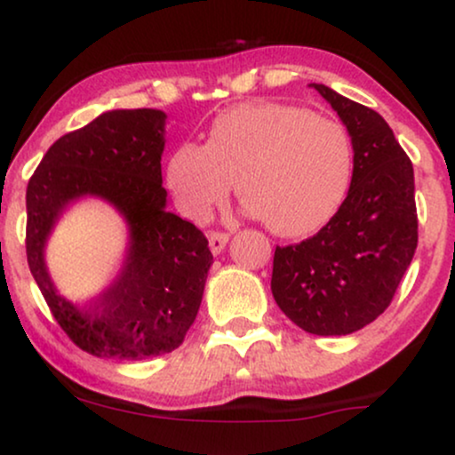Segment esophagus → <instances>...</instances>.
<instances>
[{
	"instance_id": "obj_1",
	"label": "esophagus",
	"mask_w": 455,
	"mask_h": 455,
	"mask_svg": "<svg viewBox=\"0 0 455 455\" xmlns=\"http://www.w3.org/2000/svg\"><path fill=\"white\" fill-rule=\"evenodd\" d=\"M228 239H231V235L224 233V231H212L210 233V250L214 251V254H220L224 250V245L228 243Z\"/></svg>"
}]
</instances>
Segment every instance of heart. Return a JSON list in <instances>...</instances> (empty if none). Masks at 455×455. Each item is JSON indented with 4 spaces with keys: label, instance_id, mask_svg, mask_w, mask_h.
<instances>
[{
    "label": "heart",
    "instance_id": "heart-1",
    "mask_svg": "<svg viewBox=\"0 0 455 455\" xmlns=\"http://www.w3.org/2000/svg\"><path fill=\"white\" fill-rule=\"evenodd\" d=\"M355 147L338 119L290 102H247L218 115L205 147H178L168 185L188 216L222 204L237 178L247 214L281 237L319 231L347 197Z\"/></svg>",
    "mask_w": 455,
    "mask_h": 455
}]
</instances>
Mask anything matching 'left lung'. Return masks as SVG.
I'll use <instances>...</instances> for the list:
<instances>
[{"mask_svg": "<svg viewBox=\"0 0 455 455\" xmlns=\"http://www.w3.org/2000/svg\"><path fill=\"white\" fill-rule=\"evenodd\" d=\"M340 115L355 147L347 199L313 237L275 250L279 308L304 331L347 336L378 319L418 247L413 165L382 115L310 84Z\"/></svg>", "mask_w": 455, "mask_h": 455, "instance_id": "8db88e82", "label": "left lung"}]
</instances>
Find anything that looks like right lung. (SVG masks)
Returning <instances> with one entry per match:
<instances>
[{"label":"right lung","mask_w":455,"mask_h":455,"mask_svg":"<svg viewBox=\"0 0 455 455\" xmlns=\"http://www.w3.org/2000/svg\"><path fill=\"white\" fill-rule=\"evenodd\" d=\"M165 113L108 111L60 136L27 187V262L56 323L94 356L140 361L172 353L185 340L214 262L193 222L165 210L161 185ZM96 194L131 227L124 268L90 309L55 291L43 262L44 239L73 198Z\"/></svg>","instance_id":"1"}]
</instances>
